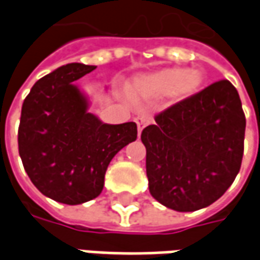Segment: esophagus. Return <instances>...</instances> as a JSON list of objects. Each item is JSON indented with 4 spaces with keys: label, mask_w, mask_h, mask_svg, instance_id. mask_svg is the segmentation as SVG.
<instances>
[{
    "label": "esophagus",
    "mask_w": 260,
    "mask_h": 260,
    "mask_svg": "<svg viewBox=\"0 0 260 260\" xmlns=\"http://www.w3.org/2000/svg\"><path fill=\"white\" fill-rule=\"evenodd\" d=\"M135 122H136V125H138V131H139V134H141L142 129H143L146 125H149L150 122H152V119H150V117L142 115V117H136Z\"/></svg>",
    "instance_id": "34e87169"
}]
</instances>
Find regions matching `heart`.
<instances>
[{
  "label": "heart",
  "mask_w": 260,
  "mask_h": 260,
  "mask_svg": "<svg viewBox=\"0 0 260 260\" xmlns=\"http://www.w3.org/2000/svg\"><path fill=\"white\" fill-rule=\"evenodd\" d=\"M202 83L203 75L198 69L167 68L135 78L128 86V93L136 102L153 100L166 94L175 100H182L195 94Z\"/></svg>",
  "instance_id": "heart-1"
}]
</instances>
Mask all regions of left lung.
I'll return each mask as SVG.
<instances>
[{
  "label": "left lung",
  "instance_id": "left-lung-1",
  "mask_svg": "<svg viewBox=\"0 0 260 260\" xmlns=\"http://www.w3.org/2000/svg\"><path fill=\"white\" fill-rule=\"evenodd\" d=\"M142 131L149 191L177 212H195L224 195L240 173L245 114L227 79L154 117Z\"/></svg>",
  "mask_w": 260,
  "mask_h": 260
}]
</instances>
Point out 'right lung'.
<instances>
[{"instance_id":"1","label":"right lung","mask_w":260,"mask_h":260,"mask_svg":"<svg viewBox=\"0 0 260 260\" xmlns=\"http://www.w3.org/2000/svg\"><path fill=\"white\" fill-rule=\"evenodd\" d=\"M94 69L59 67L37 80L22 106L18 146L25 171L43 195L65 205L100 195L110 161L138 136L135 122L103 124L87 113L74 82Z\"/></svg>"}]
</instances>
